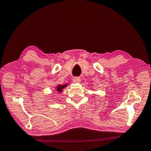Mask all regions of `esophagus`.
I'll list each match as a JSON object with an SVG mask.
<instances>
[{"instance_id": "esophagus-1", "label": "esophagus", "mask_w": 151, "mask_h": 151, "mask_svg": "<svg viewBox=\"0 0 151 151\" xmlns=\"http://www.w3.org/2000/svg\"><path fill=\"white\" fill-rule=\"evenodd\" d=\"M73 83H80L81 79H80V78H79V77H75V78H73Z\"/></svg>"}]
</instances>
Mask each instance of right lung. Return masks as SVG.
<instances>
[{
    "instance_id": "right-lung-1",
    "label": "right lung",
    "mask_w": 151,
    "mask_h": 151,
    "mask_svg": "<svg viewBox=\"0 0 151 151\" xmlns=\"http://www.w3.org/2000/svg\"><path fill=\"white\" fill-rule=\"evenodd\" d=\"M66 86H67V84H65V85H58V87L56 88L57 91H59V92H62V89L64 88H65Z\"/></svg>"
}]
</instances>
